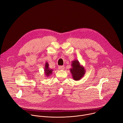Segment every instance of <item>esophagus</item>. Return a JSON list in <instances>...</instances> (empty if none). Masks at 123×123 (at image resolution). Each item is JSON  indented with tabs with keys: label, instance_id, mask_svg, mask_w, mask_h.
Here are the masks:
<instances>
[{
	"label": "esophagus",
	"instance_id": "esophagus-1",
	"mask_svg": "<svg viewBox=\"0 0 123 123\" xmlns=\"http://www.w3.org/2000/svg\"><path fill=\"white\" fill-rule=\"evenodd\" d=\"M58 68H59V69H60L63 70V69H64V68H65V67H64V66H60L58 67Z\"/></svg>",
	"mask_w": 123,
	"mask_h": 123
}]
</instances>
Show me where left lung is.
Wrapping results in <instances>:
<instances>
[{
  "label": "left lung",
  "instance_id": "left-lung-1",
  "mask_svg": "<svg viewBox=\"0 0 123 123\" xmlns=\"http://www.w3.org/2000/svg\"><path fill=\"white\" fill-rule=\"evenodd\" d=\"M71 66L72 68L70 69V71L74 80L75 81L80 80L84 76L86 73L84 67L80 65L77 60H74L72 61Z\"/></svg>",
  "mask_w": 123,
  "mask_h": 123
}]
</instances>
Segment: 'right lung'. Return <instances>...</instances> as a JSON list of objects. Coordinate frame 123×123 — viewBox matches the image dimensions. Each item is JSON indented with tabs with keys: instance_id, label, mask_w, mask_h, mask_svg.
<instances>
[{
	"instance_id": "1",
	"label": "right lung",
	"mask_w": 123,
	"mask_h": 123,
	"mask_svg": "<svg viewBox=\"0 0 123 123\" xmlns=\"http://www.w3.org/2000/svg\"><path fill=\"white\" fill-rule=\"evenodd\" d=\"M49 64L47 62H46L45 65V68H44V73L45 75L48 77L49 76H50L52 73V71H53V69H50L49 67Z\"/></svg>"
}]
</instances>
